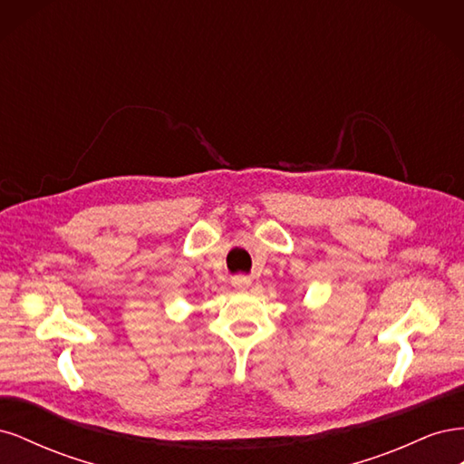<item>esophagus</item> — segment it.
Listing matches in <instances>:
<instances>
[{
  "label": "esophagus",
  "instance_id": "obj_1",
  "mask_svg": "<svg viewBox=\"0 0 464 464\" xmlns=\"http://www.w3.org/2000/svg\"><path fill=\"white\" fill-rule=\"evenodd\" d=\"M232 286L237 288V290H247L251 286V278L246 276V275L232 276Z\"/></svg>",
  "mask_w": 464,
  "mask_h": 464
}]
</instances>
